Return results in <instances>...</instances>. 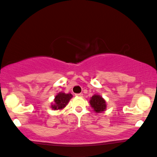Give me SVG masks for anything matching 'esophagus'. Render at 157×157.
Masks as SVG:
<instances>
[{
	"instance_id": "obj_1",
	"label": "esophagus",
	"mask_w": 157,
	"mask_h": 157,
	"mask_svg": "<svg viewBox=\"0 0 157 157\" xmlns=\"http://www.w3.org/2000/svg\"><path fill=\"white\" fill-rule=\"evenodd\" d=\"M75 95H76V97H83V94H76Z\"/></svg>"
}]
</instances>
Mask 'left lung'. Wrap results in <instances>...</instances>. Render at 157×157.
Segmentation results:
<instances>
[{
    "instance_id": "1",
    "label": "left lung",
    "mask_w": 157,
    "mask_h": 157,
    "mask_svg": "<svg viewBox=\"0 0 157 157\" xmlns=\"http://www.w3.org/2000/svg\"><path fill=\"white\" fill-rule=\"evenodd\" d=\"M90 105L96 113H101L107 108L105 100L98 94H94L93 97L90 98Z\"/></svg>"
}]
</instances>
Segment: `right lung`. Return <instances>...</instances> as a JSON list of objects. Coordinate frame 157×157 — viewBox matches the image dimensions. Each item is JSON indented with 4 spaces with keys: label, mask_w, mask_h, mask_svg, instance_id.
Returning a JSON list of instances; mask_svg holds the SVG:
<instances>
[{
    "label": "right lung",
    "mask_w": 157,
    "mask_h": 157,
    "mask_svg": "<svg viewBox=\"0 0 157 157\" xmlns=\"http://www.w3.org/2000/svg\"><path fill=\"white\" fill-rule=\"evenodd\" d=\"M71 97H72V95L71 94H65L62 92L58 93L55 97L54 104L51 105V107L54 110L62 109L67 106Z\"/></svg>",
    "instance_id": "right-lung-1"
}]
</instances>
